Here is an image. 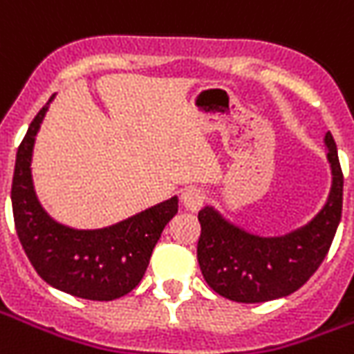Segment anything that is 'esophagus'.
I'll return each instance as SVG.
<instances>
[{"mask_svg": "<svg viewBox=\"0 0 354 354\" xmlns=\"http://www.w3.org/2000/svg\"><path fill=\"white\" fill-rule=\"evenodd\" d=\"M182 203L187 210H199L205 203V193L197 189V187H187L184 193H182Z\"/></svg>", "mask_w": 354, "mask_h": 354, "instance_id": "34e87169", "label": "esophagus"}]
</instances>
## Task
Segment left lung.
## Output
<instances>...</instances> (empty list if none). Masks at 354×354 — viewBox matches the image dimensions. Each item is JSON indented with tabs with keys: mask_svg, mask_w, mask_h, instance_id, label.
Instances as JSON below:
<instances>
[{
	"mask_svg": "<svg viewBox=\"0 0 354 354\" xmlns=\"http://www.w3.org/2000/svg\"><path fill=\"white\" fill-rule=\"evenodd\" d=\"M332 185L324 207L304 225L282 235H260L207 205L199 210L197 260L216 294L239 304H263L301 288L334 241L342 220L343 174L332 134H324Z\"/></svg>",
	"mask_w": 354,
	"mask_h": 354,
	"instance_id": "8db88e82",
	"label": "left lung"
}]
</instances>
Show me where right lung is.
<instances>
[{"label":"right lung","mask_w":354,"mask_h":354,"mask_svg":"<svg viewBox=\"0 0 354 354\" xmlns=\"http://www.w3.org/2000/svg\"><path fill=\"white\" fill-rule=\"evenodd\" d=\"M49 102L30 124L17 151L11 203L15 227L28 260L53 288L83 299L111 301L138 286L165 225L176 216L178 197L98 230L57 222L43 208L32 178V157Z\"/></svg>","instance_id":"add662e5"}]
</instances>
